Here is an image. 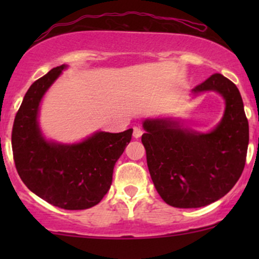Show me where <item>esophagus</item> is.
I'll list each match as a JSON object with an SVG mask.
<instances>
[{
    "instance_id": "1",
    "label": "esophagus",
    "mask_w": 259,
    "mask_h": 259,
    "mask_svg": "<svg viewBox=\"0 0 259 259\" xmlns=\"http://www.w3.org/2000/svg\"><path fill=\"white\" fill-rule=\"evenodd\" d=\"M142 129L141 127H139V126H134V132H133V135H134V138L135 139H139V138H141V135H142Z\"/></svg>"
}]
</instances>
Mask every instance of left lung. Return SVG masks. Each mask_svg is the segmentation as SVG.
<instances>
[{
	"instance_id": "1",
	"label": "left lung",
	"mask_w": 259,
	"mask_h": 259,
	"mask_svg": "<svg viewBox=\"0 0 259 259\" xmlns=\"http://www.w3.org/2000/svg\"><path fill=\"white\" fill-rule=\"evenodd\" d=\"M203 91H217L225 100L224 117L210 133L191 132L170 119L144 121L141 141L154 187L165 203L177 208L219 200L245 168L248 120L239 89L222 74H213L192 90Z\"/></svg>"
}]
</instances>
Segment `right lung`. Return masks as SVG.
<instances>
[{
	"label": "right lung",
	"instance_id": "1",
	"mask_svg": "<svg viewBox=\"0 0 259 259\" xmlns=\"http://www.w3.org/2000/svg\"><path fill=\"white\" fill-rule=\"evenodd\" d=\"M64 68H53L29 88L14 118L12 150L18 174L30 191L63 209H88L100 203L111 187L113 168L133 129L99 132L74 145L46 141L37 123L38 106Z\"/></svg>",
	"mask_w": 259,
	"mask_h": 259
}]
</instances>
